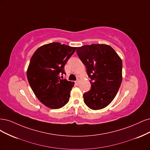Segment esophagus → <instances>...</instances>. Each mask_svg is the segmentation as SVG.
Returning a JSON list of instances; mask_svg holds the SVG:
<instances>
[{
	"mask_svg": "<svg viewBox=\"0 0 150 150\" xmlns=\"http://www.w3.org/2000/svg\"><path fill=\"white\" fill-rule=\"evenodd\" d=\"M75 84H76V85H78L79 83V80H76V81H75Z\"/></svg>",
	"mask_w": 150,
	"mask_h": 150,
	"instance_id": "obj_1",
	"label": "esophagus"
}]
</instances>
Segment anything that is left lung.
<instances>
[{"label":"left lung","instance_id":"obj_1","mask_svg":"<svg viewBox=\"0 0 150 150\" xmlns=\"http://www.w3.org/2000/svg\"><path fill=\"white\" fill-rule=\"evenodd\" d=\"M85 65L91 88L83 94L84 102L91 110L105 108L117 94L122 81V60L112 47L106 44L76 47Z\"/></svg>","mask_w":150,"mask_h":150}]
</instances>
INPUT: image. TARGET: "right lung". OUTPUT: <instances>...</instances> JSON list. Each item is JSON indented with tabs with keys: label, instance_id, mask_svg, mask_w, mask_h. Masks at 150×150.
<instances>
[{
	"label": "right lung",
	"instance_id": "obj_1",
	"mask_svg": "<svg viewBox=\"0 0 150 150\" xmlns=\"http://www.w3.org/2000/svg\"><path fill=\"white\" fill-rule=\"evenodd\" d=\"M76 47L59 42L40 47L33 54L27 76L33 93L48 108L59 109L69 102L74 81L61 79L64 66Z\"/></svg>",
	"mask_w": 150,
	"mask_h": 150
}]
</instances>
